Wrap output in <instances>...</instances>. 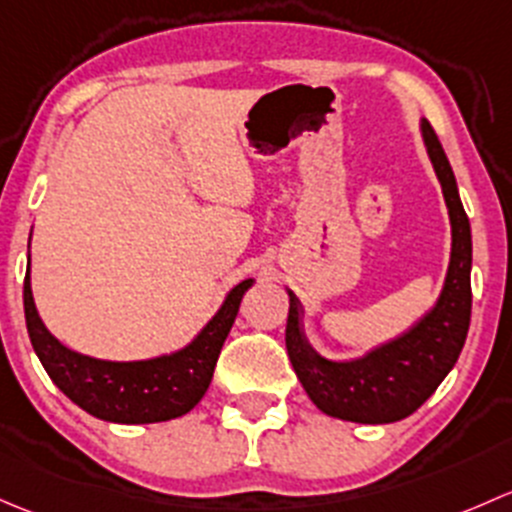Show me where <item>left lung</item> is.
Listing matches in <instances>:
<instances>
[{
  "mask_svg": "<svg viewBox=\"0 0 512 512\" xmlns=\"http://www.w3.org/2000/svg\"><path fill=\"white\" fill-rule=\"evenodd\" d=\"M421 138L441 182L451 219V261L434 308L407 333L350 362L318 355L303 333V308L288 291L286 347L300 384L323 414L357 424H392L414 414L456 365L471 323V224L456 177L429 120Z\"/></svg>",
  "mask_w": 512,
  "mask_h": 512,
  "instance_id": "obj_1",
  "label": "left lung"
}]
</instances>
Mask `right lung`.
<instances>
[{
    "mask_svg": "<svg viewBox=\"0 0 512 512\" xmlns=\"http://www.w3.org/2000/svg\"><path fill=\"white\" fill-rule=\"evenodd\" d=\"M254 286L246 278L226 295L212 320L187 347L172 355L138 362H110L68 350L41 323L31 278H24V315L31 345L56 387L83 412L113 424H155L187 414L212 382L221 345L234 325L244 293Z\"/></svg>",
    "mask_w": 512,
    "mask_h": 512,
    "instance_id": "right-lung-1",
    "label": "right lung"
}]
</instances>
